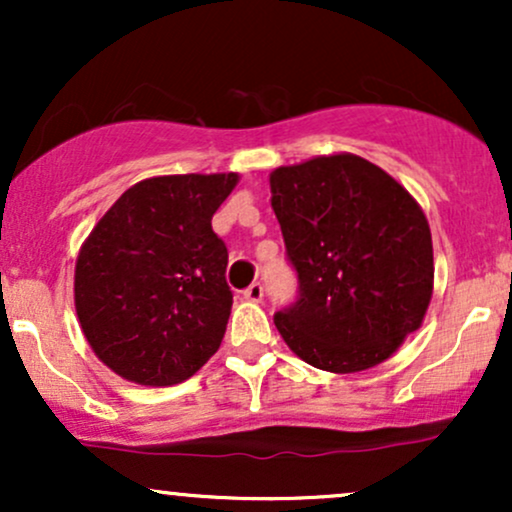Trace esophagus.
<instances>
[{
  "label": "esophagus",
  "instance_id": "esophagus-1",
  "mask_svg": "<svg viewBox=\"0 0 512 512\" xmlns=\"http://www.w3.org/2000/svg\"><path fill=\"white\" fill-rule=\"evenodd\" d=\"M245 301H252V303H260L262 296H264V286L260 284V281H255V284H250L248 289L243 291Z\"/></svg>",
  "mask_w": 512,
  "mask_h": 512
}]
</instances>
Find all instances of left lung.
<instances>
[{
    "label": "left lung",
    "mask_w": 512,
    "mask_h": 512,
    "mask_svg": "<svg viewBox=\"0 0 512 512\" xmlns=\"http://www.w3.org/2000/svg\"><path fill=\"white\" fill-rule=\"evenodd\" d=\"M298 298L274 315L305 363L358 373L416 332L433 293L431 228L416 199L375 163L317 156L269 175Z\"/></svg>",
    "instance_id": "1"
}]
</instances>
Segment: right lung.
Segmentation results:
<instances>
[{"label":"right lung","mask_w":512,"mask_h":512,"mask_svg":"<svg viewBox=\"0 0 512 512\" xmlns=\"http://www.w3.org/2000/svg\"><path fill=\"white\" fill-rule=\"evenodd\" d=\"M236 173L132 185L81 245L74 303L96 356L139 385H178L219 351L233 293L211 216Z\"/></svg>","instance_id":"obj_1"}]
</instances>
